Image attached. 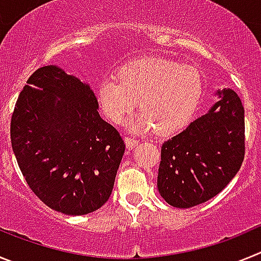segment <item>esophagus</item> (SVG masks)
Segmentation results:
<instances>
[{"mask_svg": "<svg viewBox=\"0 0 261 261\" xmlns=\"http://www.w3.org/2000/svg\"><path fill=\"white\" fill-rule=\"evenodd\" d=\"M125 144H126V146L129 147V149H133L136 145H138V140H136V138L128 136V137H125Z\"/></svg>", "mask_w": 261, "mask_h": 261, "instance_id": "obj_1", "label": "esophagus"}]
</instances>
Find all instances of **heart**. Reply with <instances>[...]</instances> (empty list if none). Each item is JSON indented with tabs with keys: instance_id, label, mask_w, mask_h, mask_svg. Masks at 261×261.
I'll return each instance as SVG.
<instances>
[{
	"instance_id": "b5f03b06",
	"label": "heart",
	"mask_w": 261,
	"mask_h": 261,
	"mask_svg": "<svg viewBox=\"0 0 261 261\" xmlns=\"http://www.w3.org/2000/svg\"><path fill=\"white\" fill-rule=\"evenodd\" d=\"M202 94L201 75L195 68L180 66L165 59H142L128 62L116 78L98 85L96 99L112 123H121L135 108L138 114L128 126L171 135L190 123Z\"/></svg>"
}]
</instances>
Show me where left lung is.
I'll list each match as a JSON object with an SVG mask.
<instances>
[{
  "instance_id": "1",
  "label": "left lung",
  "mask_w": 261,
  "mask_h": 261,
  "mask_svg": "<svg viewBox=\"0 0 261 261\" xmlns=\"http://www.w3.org/2000/svg\"><path fill=\"white\" fill-rule=\"evenodd\" d=\"M208 114L162 145L158 191L175 208H192L221 192L244 159V108L234 90L217 91Z\"/></svg>"
}]
</instances>
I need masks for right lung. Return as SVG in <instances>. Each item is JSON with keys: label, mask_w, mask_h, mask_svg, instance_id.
Wrapping results in <instances>:
<instances>
[{"label": "right lung", "mask_w": 261, "mask_h": 261, "mask_svg": "<svg viewBox=\"0 0 261 261\" xmlns=\"http://www.w3.org/2000/svg\"><path fill=\"white\" fill-rule=\"evenodd\" d=\"M87 84L48 65L27 80L10 138L31 191L53 211L84 216L110 199L125 144Z\"/></svg>", "instance_id": "add662e5"}]
</instances>
